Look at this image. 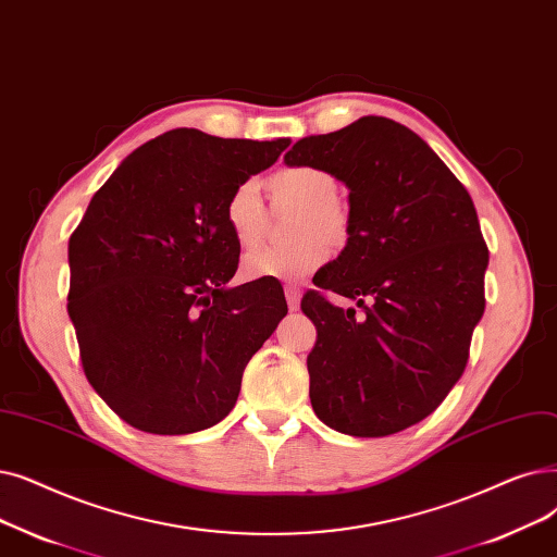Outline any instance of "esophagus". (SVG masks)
<instances>
[{
    "label": "esophagus",
    "mask_w": 557,
    "mask_h": 557,
    "mask_svg": "<svg viewBox=\"0 0 557 557\" xmlns=\"http://www.w3.org/2000/svg\"><path fill=\"white\" fill-rule=\"evenodd\" d=\"M284 296H286V305L292 311H296L300 307V286L296 284H288L284 286Z\"/></svg>",
    "instance_id": "esophagus-1"
}]
</instances>
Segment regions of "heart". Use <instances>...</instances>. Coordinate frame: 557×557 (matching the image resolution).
Wrapping results in <instances>:
<instances>
[{"label":"heart","instance_id":"b5f03b06","mask_svg":"<svg viewBox=\"0 0 557 557\" xmlns=\"http://www.w3.org/2000/svg\"><path fill=\"white\" fill-rule=\"evenodd\" d=\"M265 188L275 207H296L292 215V236L286 246L250 252L240 273L246 280H302L327 259V247L342 248L352 232L348 205L336 198L338 184L321 165L298 163L277 168L265 177ZM225 223L240 248H255L265 227V207L255 182L238 184L225 200Z\"/></svg>","mask_w":557,"mask_h":557}]
</instances>
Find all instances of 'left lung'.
I'll return each mask as SVG.
<instances>
[{"label": "left lung", "instance_id": "1", "mask_svg": "<svg viewBox=\"0 0 557 557\" xmlns=\"http://www.w3.org/2000/svg\"><path fill=\"white\" fill-rule=\"evenodd\" d=\"M288 165H321L350 188L348 246L307 292L317 417L352 437H386L437 409L465 373L485 311L490 250L465 184L412 129L382 115L298 140Z\"/></svg>", "mask_w": 557, "mask_h": 557}]
</instances>
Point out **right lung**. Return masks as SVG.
I'll return each instance as SVG.
<instances>
[{"instance_id":"1","label":"right lung","mask_w":557,"mask_h":557,"mask_svg":"<svg viewBox=\"0 0 557 557\" xmlns=\"http://www.w3.org/2000/svg\"><path fill=\"white\" fill-rule=\"evenodd\" d=\"M288 143L165 132L120 163L70 234L82 369L132 428L188 434L223 421L286 317L275 282L223 286L240 252L223 211Z\"/></svg>"}]
</instances>
